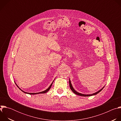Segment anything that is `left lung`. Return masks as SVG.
I'll return each mask as SVG.
<instances>
[{"label":"left lung","instance_id":"1","mask_svg":"<svg viewBox=\"0 0 121 121\" xmlns=\"http://www.w3.org/2000/svg\"><path fill=\"white\" fill-rule=\"evenodd\" d=\"M69 86H70V89L71 90V91H72L75 94H77V95H79V96H84V97H88V96H93V95H96V94H97L98 93H99V92H100V91H102V90L103 88H104V87H105V86H104V87H103L101 89H100V90H99V91H98L97 92H95V93H93V94H82V93H79V92H77V91H76L75 90V89L73 88V86H72V84H71V81H70V79H69Z\"/></svg>","mask_w":121,"mask_h":121}]
</instances>
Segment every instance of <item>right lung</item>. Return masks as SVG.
I'll list each match as a JSON object with an SVG mask.
<instances>
[{
    "instance_id": "right-lung-1",
    "label": "right lung",
    "mask_w": 121,
    "mask_h": 121,
    "mask_svg": "<svg viewBox=\"0 0 121 121\" xmlns=\"http://www.w3.org/2000/svg\"><path fill=\"white\" fill-rule=\"evenodd\" d=\"M55 80V79H54ZM54 81V80L53 81V82L51 83V84L50 85V86L46 90H45V91H42V92H37V93H29V92H25V91H22V89H21L19 87V86L17 85V84L15 83V84H16V85H17V87H18V88H19V89L21 90V91H22V92H23L24 93H26V94H30V95H35V94H41V93H46V92H48L49 91V90L50 89V88H51V87H52V84H53V82Z\"/></svg>"
}]
</instances>
